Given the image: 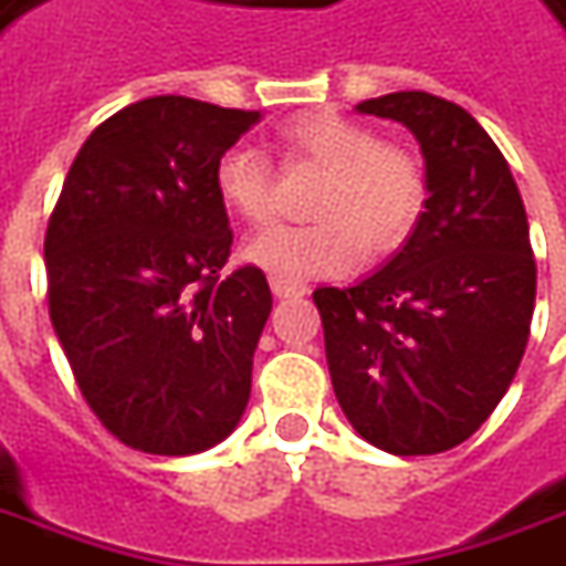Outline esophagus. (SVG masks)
<instances>
[{"label": "esophagus", "instance_id": "esophagus-1", "mask_svg": "<svg viewBox=\"0 0 566 566\" xmlns=\"http://www.w3.org/2000/svg\"><path fill=\"white\" fill-rule=\"evenodd\" d=\"M271 290H274L276 298H290V295H302L305 292V283L302 280H290V276H271Z\"/></svg>", "mask_w": 566, "mask_h": 566}]
</instances>
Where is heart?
Returning <instances> with one entry per match:
<instances>
[{
  "mask_svg": "<svg viewBox=\"0 0 566 566\" xmlns=\"http://www.w3.org/2000/svg\"><path fill=\"white\" fill-rule=\"evenodd\" d=\"M280 143L327 168L314 196L321 218L264 227L242 249L249 264L290 280L345 274L361 261L364 245L370 255H386L415 230L427 199L417 155L380 143L370 127L336 112L292 117L280 127ZM214 189L245 221L274 214V170L252 143H237L218 158Z\"/></svg>",
  "mask_w": 566,
  "mask_h": 566,
  "instance_id": "1",
  "label": "heart"
}]
</instances>
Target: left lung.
Wrapping results in <instances>:
<instances>
[{
    "label": "left lung",
    "mask_w": 566,
    "mask_h": 566,
    "mask_svg": "<svg viewBox=\"0 0 566 566\" xmlns=\"http://www.w3.org/2000/svg\"><path fill=\"white\" fill-rule=\"evenodd\" d=\"M355 108L415 133L430 199L377 274L314 290L329 380L370 446L439 454L486 423L521 367L536 305L530 223L504 155L461 105L408 90Z\"/></svg>",
    "instance_id": "obj_1"
}]
</instances>
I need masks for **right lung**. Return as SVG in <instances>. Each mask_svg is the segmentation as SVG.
Returning <instances> with one entry per match:
<instances>
[{"label":"right lung","mask_w":566,"mask_h":566,"mask_svg":"<svg viewBox=\"0 0 566 566\" xmlns=\"http://www.w3.org/2000/svg\"><path fill=\"white\" fill-rule=\"evenodd\" d=\"M261 112L151 96L90 133L45 230L49 317L108 433L196 454L237 430L271 314L258 268L221 276L233 230L214 165Z\"/></svg>","instance_id":"1"}]
</instances>
